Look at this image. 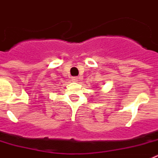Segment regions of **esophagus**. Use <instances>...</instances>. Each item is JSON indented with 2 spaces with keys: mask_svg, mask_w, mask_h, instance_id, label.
<instances>
[{
  "mask_svg": "<svg viewBox=\"0 0 158 158\" xmlns=\"http://www.w3.org/2000/svg\"><path fill=\"white\" fill-rule=\"evenodd\" d=\"M71 80H72V81L73 82H77L78 81V78L77 77H73L71 78Z\"/></svg>",
  "mask_w": 158,
  "mask_h": 158,
  "instance_id": "34e87169",
  "label": "esophagus"
}]
</instances>
